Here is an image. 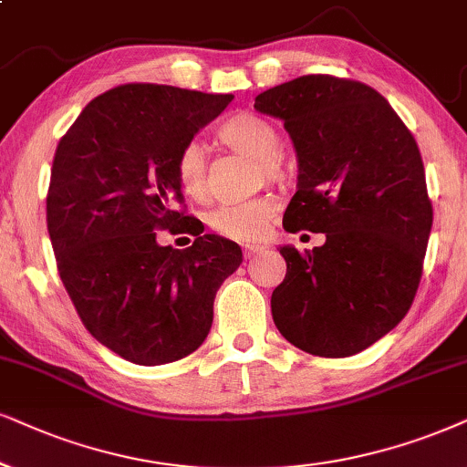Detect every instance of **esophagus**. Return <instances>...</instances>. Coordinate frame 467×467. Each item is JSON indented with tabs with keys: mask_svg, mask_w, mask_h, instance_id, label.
<instances>
[{
	"mask_svg": "<svg viewBox=\"0 0 467 467\" xmlns=\"http://www.w3.org/2000/svg\"><path fill=\"white\" fill-rule=\"evenodd\" d=\"M261 252H265L263 245H256V244H247V245H244V256H245V258L256 256V254H261Z\"/></svg>",
	"mask_w": 467,
	"mask_h": 467,
	"instance_id": "obj_1",
	"label": "esophagus"
}]
</instances>
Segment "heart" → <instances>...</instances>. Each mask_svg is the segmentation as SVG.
<instances>
[{
  "mask_svg": "<svg viewBox=\"0 0 467 467\" xmlns=\"http://www.w3.org/2000/svg\"><path fill=\"white\" fill-rule=\"evenodd\" d=\"M217 140L228 149L258 159L261 174L267 179L277 181L285 176V161L280 157V133L265 118L254 114H237L228 118L217 129ZM174 170L176 181L187 196L193 200L206 196V150L200 141H187L182 146L179 157H176ZM277 206L280 202L271 193L239 200V202H222L209 213V226L228 239H258L267 233Z\"/></svg>",
  "mask_w": 467,
  "mask_h": 467,
  "instance_id": "heart-1",
  "label": "heart"
}]
</instances>
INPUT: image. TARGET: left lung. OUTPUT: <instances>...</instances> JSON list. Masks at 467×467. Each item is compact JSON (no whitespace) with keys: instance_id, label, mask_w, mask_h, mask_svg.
Returning a JSON list of instances; mask_svg holds the SVG:
<instances>
[{"instance_id":"1","label":"left lung","mask_w":467,"mask_h":467,"mask_svg":"<svg viewBox=\"0 0 467 467\" xmlns=\"http://www.w3.org/2000/svg\"><path fill=\"white\" fill-rule=\"evenodd\" d=\"M297 152L288 233H326L304 254L280 247L286 275L271 295L280 334L306 353L364 351L407 315L422 275L433 206L414 135L370 86L304 75L261 92Z\"/></svg>"}]
</instances>
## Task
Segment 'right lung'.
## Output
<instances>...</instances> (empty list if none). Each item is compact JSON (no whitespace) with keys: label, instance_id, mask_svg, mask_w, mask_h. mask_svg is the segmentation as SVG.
<instances>
[{"label":"right lung","instance_id":"right-lung-1","mask_svg":"<svg viewBox=\"0 0 467 467\" xmlns=\"http://www.w3.org/2000/svg\"><path fill=\"white\" fill-rule=\"evenodd\" d=\"M127 84L92 99L56 149L47 193L57 271L88 332L133 364L176 362L202 345L241 247L176 211V157L233 101ZM197 237L159 246L156 230Z\"/></svg>","mask_w":467,"mask_h":467}]
</instances>
